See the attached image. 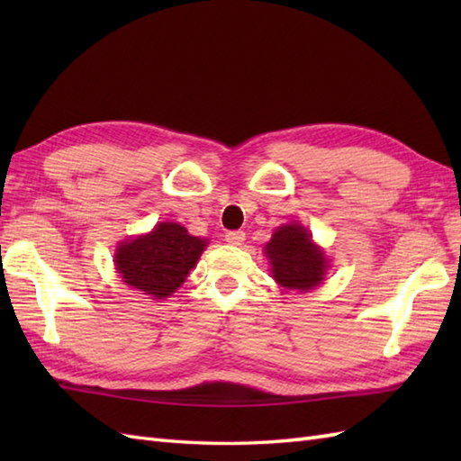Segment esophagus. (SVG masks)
Returning <instances> with one entry per match:
<instances>
[{"label": "esophagus", "instance_id": "1", "mask_svg": "<svg viewBox=\"0 0 461 461\" xmlns=\"http://www.w3.org/2000/svg\"><path fill=\"white\" fill-rule=\"evenodd\" d=\"M225 241H228L230 246H241V243L246 241V231H241V230L228 231L225 233Z\"/></svg>", "mask_w": 461, "mask_h": 461}]
</instances>
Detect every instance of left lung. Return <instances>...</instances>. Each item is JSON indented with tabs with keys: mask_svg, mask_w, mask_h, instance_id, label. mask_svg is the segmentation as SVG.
<instances>
[{
	"mask_svg": "<svg viewBox=\"0 0 461 461\" xmlns=\"http://www.w3.org/2000/svg\"><path fill=\"white\" fill-rule=\"evenodd\" d=\"M271 276L281 287L291 291H311L327 276L329 261L311 233L301 223H285L273 231L266 243Z\"/></svg>",
	"mask_w": 461,
	"mask_h": 461,
	"instance_id": "obj_1",
	"label": "left lung"
}]
</instances>
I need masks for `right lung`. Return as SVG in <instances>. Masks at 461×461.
<instances>
[{
	"label": "right lung",
	"instance_id": "obj_1",
	"mask_svg": "<svg viewBox=\"0 0 461 461\" xmlns=\"http://www.w3.org/2000/svg\"><path fill=\"white\" fill-rule=\"evenodd\" d=\"M205 243L180 223L160 221L150 233L119 243L114 266L129 287L152 299H166L190 276Z\"/></svg>",
	"mask_w": 461,
	"mask_h": 461
}]
</instances>
